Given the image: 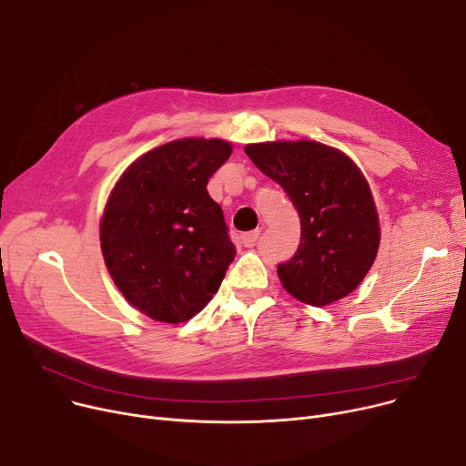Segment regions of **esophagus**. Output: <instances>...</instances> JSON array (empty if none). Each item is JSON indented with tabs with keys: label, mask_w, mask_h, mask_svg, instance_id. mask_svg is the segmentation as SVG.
Wrapping results in <instances>:
<instances>
[{
	"label": "esophagus",
	"mask_w": 466,
	"mask_h": 466,
	"mask_svg": "<svg viewBox=\"0 0 466 466\" xmlns=\"http://www.w3.org/2000/svg\"><path fill=\"white\" fill-rule=\"evenodd\" d=\"M258 234H260V230H251V232L241 234V243L246 248H253L255 243H257V239H258Z\"/></svg>",
	"instance_id": "34e87169"
}]
</instances>
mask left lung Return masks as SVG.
Returning a JSON list of instances; mask_svg holds the SVG:
<instances>
[{
  "label": "left lung",
  "mask_w": 466,
  "mask_h": 466,
  "mask_svg": "<svg viewBox=\"0 0 466 466\" xmlns=\"http://www.w3.org/2000/svg\"><path fill=\"white\" fill-rule=\"evenodd\" d=\"M264 176L283 187L300 217V246L278 266L283 289L321 308L353 292L380 248V218L369 181L339 149L319 141L246 145Z\"/></svg>",
  "instance_id": "8db88e82"
}]
</instances>
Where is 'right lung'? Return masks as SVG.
Listing matches in <instances>:
<instances>
[{
  "label": "right lung",
  "instance_id": "1",
  "mask_svg": "<svg viewBox=\"0 0 466 466\" xmlns=\"http://www.w3.org/2000/svg\"><path fill=\"white\" fill-rule=\"evenodd\" d=\"M232 155L218 137H183L136 158L115 183L100 241L107 272L134 308L188 321L213 299L236 249L208 181Z\"/></svg>",
  "mask_w": 466,
  "mask_h": 466
}]
</instances>
